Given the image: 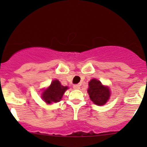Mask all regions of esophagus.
I'll return each mask as SVG.
<instances>
[{
    "label": "esophagus",
    "mask_w": 147,
    "mask_h": 147,
    "mask_svg": "<svg viewBox=\"0 0 147 147\" xmlns=\"http://www.w3.org/2000/svg\"><path fill=\"white\" fill-rule=\"evenodd\" d=\"M73 88L75 90H78V89L80 88V86L79 84H75V85H73Z\"/></svg>",
    "instance_id": "34e87169"
}]
</instances>
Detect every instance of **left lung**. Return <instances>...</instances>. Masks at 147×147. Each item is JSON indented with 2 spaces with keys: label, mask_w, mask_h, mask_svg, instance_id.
I'll return each mask as SVG.
<instances>
[{
  "label": "left lung",
  "mask_w": 147,
  "mask_h": 147,
  "mask_svg": "<svg viewBox=\"0 0 147 147\" xmlns=\"http://www.w3.org/2000/svg\"><path fill=\"white\" fill-rule=\"evenodd\" d=\"M88 90L90 98L96 105H104L110 97V90L109 88L103 86L99 80L92 79L88 84Z\"/></svg>",
  "instance_id": "obj_1"
}]
</instances>
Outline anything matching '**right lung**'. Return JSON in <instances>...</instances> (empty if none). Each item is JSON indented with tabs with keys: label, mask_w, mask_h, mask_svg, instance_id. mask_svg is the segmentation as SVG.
<instances>
[{
	"label": "right lung",
	"mask_w": 147,
	"mask_h": 147,
	"mask_svg": "<svg viewBox=\"0 0 147 147\" xmlns=\"http://www.w3.org/2000/svg\"><path fill=\"white\" fill-rule=\"evenodd\" d=\"M67 89L68 87L62 86L60 82L56 79L52 82L48 89L43 91L42 98L47 104L58 102L62 98V96Z\"/></svg>",
	"instance_id": "add662e5"
}]
</instances>
